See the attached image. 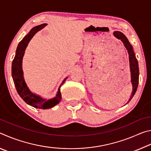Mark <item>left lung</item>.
Instances as JSON below:
<instances>
[{"instance_id":"obj_1","label":"left lung","mask_w":151,"mask_h":151,"mask_svg":"<svg viewBox=\"0 0 151 151\" xmlns=\"http://www.w3.org/2000/svg\"><path fill=\"white\" fill-rule=\"evenodd\" d=\"M114 35L117 38V39H121V41L123 42L124 46L127 48L129 55V62H130V68H131V82L132 85V93L131 98L129 99L128 103H129L132 99V97L136 93L137 89L139 85V65H138V61L135 55L133 52L132 46L130 44V42L128 40L127 38L122 34V32L116 31L114 32Z\"/></svg>"}]
</instances>
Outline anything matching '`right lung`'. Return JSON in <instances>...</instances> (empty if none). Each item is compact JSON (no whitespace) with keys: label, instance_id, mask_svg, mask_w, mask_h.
Instances as JSON below:
<instances>
[{"label":"right lung","instance_id":"1","mask_svg":"<svg viewBox=\"0 0 151 151\" xmlns=\"http://www.w3.org/2000/svg\"><path fill=\"white\" fill-rule=\"evenodd\" d=\"M44 27H45V24H42L32 28L29 34L25 36L21 41L19 42L16 50V55H15L12 63V76L18 94L23 99L25 103L35 107V108L47 109L55 106L60 101L61 93L60 91V87L61 85L58 88V93L56 97L52 99H50V100L47 101L40 96L32 93L29 91L24 80L23 72L22 70V57H23L24 51L28 44L33 37V36L38 31L41 30ZM65 80L66 78L63 81L62 85L65 83Z\"/></svg>","mask_w":151,"mask_h":151}]
</instances>
